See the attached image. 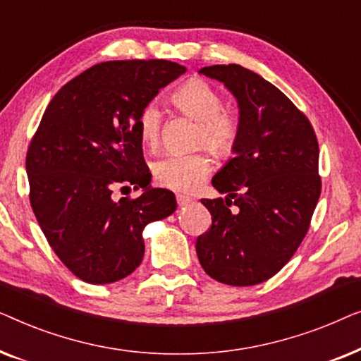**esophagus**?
I'll list each match as a JSON object with an SVG mask.
<instances>
[{
    "instance_id": "obj_1",
    "label": "esophagus",
    "mask_w": 361,
    "mask_h": 361,
    "mask_svg": "<svg viewBox=\"0 0 361 361\" xmlns=\"http://www.w3.org/2000/svg\"><path fill=\"white\" fill-rule=\"evenodd\" d=\"M192 202V199L190 197H187V195H177V204L179 205H187V204H190Z\"/></svg>"
}]
</instances>
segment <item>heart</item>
<instances>
[{
  "instance_id": "heart-1",
  "label": "heart",
  "mask_w": 361,
  "mask_h": 361,
  "mask_svg": "<svg viewBox=\"0 0 361 361\" xmlns=\"http://www.w3.org/2000/svg\"><path fill=\"white\" fill-rule=\"evenodd\" d=\"M172 105L197 123L194 145H205L219 157L235 152L241 137V118L231 108L221 106V95L209 82L194 78L172 93ZM164 116L156 102H147L140 110L136 126L142 146L156 149L161 141ZM212 169L210 156L204 149L187 154H166L152 164L159 185L172 190L190 192L199 187Z\"/></svg>"
}]
</instances>
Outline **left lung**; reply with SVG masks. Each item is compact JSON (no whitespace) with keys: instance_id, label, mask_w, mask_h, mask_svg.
<instances>
[{"instance_id":"8db88e82","label":"left lung","mask_w":361,"mask_h":361,"mask_svg":"<svg viewBox=\"0 0 361 361\" xmlns=\"http://www.w3.org/2000/svg\"><path fill=\"white\" fill-rule=\"evenodd\" d=\"M200 73L224 82L238 100L241 137L236 156L212 179L226 197L202 199L212 225L195 241L197 256L210 278L255 286L279 273L307 235L322 189L317 136L309 118L258 73L236 63Z\"/></svg>"}]
</instances>
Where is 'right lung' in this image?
Here are the masks:
<instances>
[{"label": "right lung", "instance_id": "add662e5", "mask_svg": "<svg viewBox=\"0 0 361 361\" xmlns=\"http://www.w3.org/2000/svg\"><path fill=\"white\" fill-rule=\"evenodd\" d=\"M185 67L169 61H108L72 78L44 111L27 147L29 200L39 226L77 278L110 284L145 256L142 228L176 210L167 189H151L136 120ZM133 185L137 200L112 192Z\"/></svg>", "mask_w": 361, "mask_h": 361}]
</instances>
